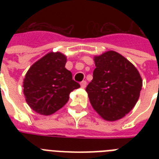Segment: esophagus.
Here are the masks:
<instances>
[{
  "label": "esophagus",
  "mask_w": 159,
  "mask_h": 159,
  "mask_svg": "<svg viewBox=\"0 0 159 159\" xmlns=\"http://www.w3.org/2000/svg\"><path fill=\"white\" fill-rule=\"evenodd\" d=\"M86 87H87V82H86V81H82V82H81V87H82V88H85Z\"/></svg>",
  "instance_id": "esophagus-1"
}]
</instances>
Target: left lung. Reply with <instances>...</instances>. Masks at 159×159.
Returning a JSON list of instances; mask_svg holds the SVG:
<instances>
[{"mask_svg": "<svg viewBox=\"0 0 159 159\" xmlns=\"http://www.w3.org/2000/svg\"><path fill=\"white\" fill-rule=\"evenodd\" d=\"M93 79L87 91L91 105L102 119L116 121L134 107L143 80L133 63L116 51L94 57Z\"/></svg>", "mask_w": 159, "mask_h": 159, "instance_id": "obj_1", "label": "left lung"}]
</instances>
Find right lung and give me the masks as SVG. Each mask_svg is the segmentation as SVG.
I'll return each instance as SVG.
<instances>
[{
    "label": "right lung",
    "instance_id": "right-lung-1",
    "mask_svg": "<svg viewBox=\"0 0 159 159\" xmlns=\"http://www.w3.org/2000/svg\"><path fill=\"white\" fill-rule=\"evenodd\" d=\"M67 57L50 52L36 61L27 71L23 81L27 104L36 113L52 115L69 100L70 93L79 88L72 72L65 67Z\"/></svg>",
    "mask_w": 159,
    "mask_h": 159
}]
</instances>
